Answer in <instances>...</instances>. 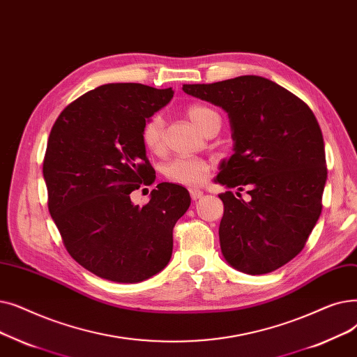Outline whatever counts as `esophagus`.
Segmentation results:
<instances>
[{
	"instance_id": "esophagus-1",
	"label": "esophagus",
	"mask_w": 357,
	"mask_h": 357,
	"mask_svg": "<svg viewBox=\"0 0 357 357\" xmlns=\"http://www.w3.org/2000/svg\"><path fill=\"white\" fill-rule=\"evenodd\" d=\"M189 193H190V197H192L193 200H197V199H200V197L203 196V192H202L200 189H190Z\"/></svg>"
}]
</instances>
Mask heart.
<instances>
[{
    "mask_svg": "<svg viewBox=\"0 0 357 357\" xmlns=\"http://www.w3.org/2000/svg\"><path fill=\"white\" fill-rule=\"evenodd\" d=\"M216 113L202 105H190L188 107V116L190 121L205 130L209 119ZM142 145L149 151L158 154L164 148V121L160 114H152L144 122L141 128ZM211 168V162L199 157H177L169 160L164 165V176L173 183L183 185H197L205 180Z\"/></svg>",
    "mask_w": 357,
    "mask_h": 357,
    "instance_id": "heart-1",
    "label": "heart"
}]
</instances>
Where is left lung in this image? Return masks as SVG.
<instances>
[{
    "instance_id": "1",
    "label": "left lung",
    "mask_w": 357,
    "mask_h": 357,
    "mask_svg": "<svg viewBox=\"0 0 357 357\" xmlns=\"http://www.w3.org/2000/svg\"><path fill=\"white\" fill-rule=\"evenodd\" d=\"M184 93L228 112L234 154L216 180L245 190L219 195V241L227 261L244 273H270L302 251L322 209L327 180L321 128L310 106L263 77L184 84ZM236 196H241L236 193Z\"/></svg>"
}]
</instances>
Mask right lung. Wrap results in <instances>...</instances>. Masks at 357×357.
<instances>
[{
  "mask_svg": "<svg viewBox=\"0 0 357 357\" xmlns=\"http://www.w3.org/2000/svg\"><path fill=\"white\" fill-rule=\"evenodd\" d=\"M173 94L172 87L105 84L68 105L50 130L43 158L49 213L70 256L98 278L142 282L172 259L189 192L160 183L141 208L130 193L155 180L141 128Z\"/></svg>",
  "mask_w": 357,
  "mask_h": 357,
  "instance_id": "obj_1",
  "label": "right lung"
}]
</instances>
